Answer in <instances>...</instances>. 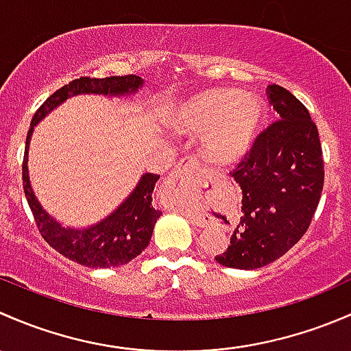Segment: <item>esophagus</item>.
<instances>
[{"instance_id":"esophagus-1","label":"esophagus","mask_w":351,"mask_h":351,"mask_svg":"<svg viewBox=\"0 0 351 351\" xmlns=\"http://www.w3.org/2000/svg\"><path fill=\"white\" fill-rule=\"evenodd\" d=\"M201 164L196 157H184L182 160L177 164V167L171 172L172 186L179 182H193L196 176H199Z\"/></svg>"}]
</instances>
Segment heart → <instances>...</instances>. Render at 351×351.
<instances>
[{
	"label": "heart",
	"instance_id": "heart-1",
	"mask_svg": "<svg viewBox=\"0 0 351 351\" xmlns=\"http://www.w3.org/2000/svg\"><path fill=\"white\" fill-rule=\"evenodd\" d=\"M263 106L238 89L218 88L199 93L180 106L174 126L202 136V154L215 164H231L254 145L263 123Z\"/></svg>",
	"mask_w": 351,
	"mask_h": 351
}]
</instances>
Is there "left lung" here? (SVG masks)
<instances>
[{
  "mask_svg": "<svg viewBox=\"0 0 351 351\" xmlns=\"http://www.w3.org/2000/svg\"><path fill=\"white\" fill-rule=\"evenodd\" d=\"M267 97L279 120L255 138L233 171L241 187V216L216 262L254 270L291 250L309 228L324 184L319 133L304 104L277 84Z\"/></svg>",
  "mask_w": 351,
  "mask_h": 351,
  "instance_id": "8db88e82",
  "label": "left lung"
}]
</instances>
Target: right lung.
Here are the masks:
<instances>
[{"mask_svg":"<svg viewBox=\"0 0 351 351\" xmlns=\"http://www.w3.org/2000/svg\"><path fill=\"white\" fill-rule=\"evenodd\" d=\"M143 84L138 75H111V77H79L69 84L57 89L52 96L45 99L34 114L30 130L27 135V147L23 155V189L28 206L32 209L35 223L43 240L69 260L93 267V269H108V267L125 265L130 260L138 256L150 243L152 233L162 211L152 204V193L157 174H145L140 179L138 186L126 197L117 211L111 213L106 219L86 230L64 228L52 216L42 209L40 202L35 197L28 177V143H30L34 126L47 113L59 106L71 96L77 95H103V96H126L138 91Z\"/></svg>","mask_w":351,"mask_h":351,"instance_id":"add662e5","label":"right lung"}]
</instances>
